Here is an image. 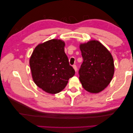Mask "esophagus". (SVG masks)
Here are the masks:
<instances>
[{"mask_svg":"<svg viewBox=\"0 0 133 133\" xmlns=\"http://www.w3.org/2000/svg\"><path fill=\"white\" fill-rule=\"evenodd\" d=\"M72 67H73V68H74L75 72H77V66H76L75 64H74V65H73Z\"/></svg>","mask_w":133,"mask_h":133,"instance_id":"34e87169","label":"esophagus"}]
</instances>
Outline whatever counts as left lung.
<instances>
[{
  "instance_id": "obj_1",
  "label": "left lung",
  "mask_w": 133,
  "mask_h": 133,
  "mask_svg": "<svg viewBox=\"0 0 133 133\" xmlns=\"http://www.w3.org/2000/svg\"><path fill=\"white\" fill-rule=\"evenodd\" d=\"M79 48L83 59L79 70L82 85L89 92H99L109 85L113 77V58L98 41L82 43Z\"/></svg>"
}]
</instances>
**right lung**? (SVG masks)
Listing matches in <instances>:
<instances>
[{
	"mask_svg": "<svg viewBox=\"0 0 133 133\" xmlns=\"http://www.w3.org/2000/svg\"><path fill=\"white\" fill-rule=\"evenodd\" d=\"M65 43L51 40L36 46L30 59L32 77L39 88L50 94L61 92L75 75L64 52Z\"/></svg>",
	"mask_w": 133,
	"mask_h": 133,
	"instance_id": "obj_1",
	"label": "right lung"
}]
</instances>
